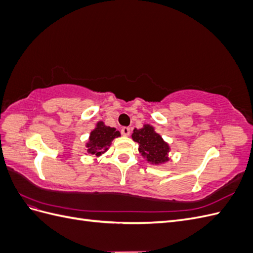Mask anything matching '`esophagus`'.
Returning a JSON list of instances; mask_svg holds the SVG:
<instances>
[{"label": "esophagus", "instance_id": "esophagus-1", "mask_svg": "<svg viewBox=\"0 0 253 253\" xmlns=\"http://www.w3.org/2000/svg\"><path fill=\"white\" fill-rule=\"evenodd\" d=\"M121 134L124 135L125 137H127L129 134H131V128H129V127H126V126L122 127V128H121Z\"/></svg>", "mask_w": 253, "mask_h": 253}]
</instances>
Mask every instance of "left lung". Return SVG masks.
<instances>
[{
	"label": "left lung",
	"instance_id": "left-lung-1",
	"mask_svg": "<svg viewBox=\"0 0 253 253\" xmlns=\"http://www.w3.org/2000/svg\"><path fill=\"white\" fill-rule=\"evenodd\" d=\"M132 139L138 143L139 153L150 165L160 166L170 160V145L153 126L143 125L141 128H134Z\"/></svg>",
	"mask_w": 253,
	"mask_h": 253
}]
</instances>
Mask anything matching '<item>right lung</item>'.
Listing matches in <instances>:
<instances>
[{"label": "right lung", "mask_w": 253, "mask_h": 253, "mask_svg": "<svg viewBox=\"0 0 253 253\" xmlns=\"http://www.w3.org/2000/svg\"><path fill=\"white\" fill-rule=\"evenodd\" d=\"M118 137H120V132L116 128L105 126L103 121H98L95 128L89 133L85 150L88 154L99 157L109 150L112 141Z\"/></svg>", "instance_id": "right-lung-1"}]
</instances>
